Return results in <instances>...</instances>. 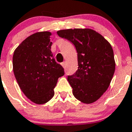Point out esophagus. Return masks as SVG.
I'll return each instance as SVG.
<instances>
[{
	"label": "esophagus",
	"mask_w": 132,
	"mask_h": 132,
	"mask_svg": "<svg viewBox=\"0 0 132 132\" xmlns=\"http://www.w3.org/2000/svg\"><path fill=\"white\" fill-rule=\"evenodd\" d=\"M61 65L63 66V68H65V62H63V63H61Z\"/></svg>",
	"instance_id": "34e87169"
}]
</instances>
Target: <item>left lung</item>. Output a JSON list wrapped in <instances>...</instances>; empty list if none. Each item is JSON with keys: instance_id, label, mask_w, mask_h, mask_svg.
<instances>
[{"instance_id": "1", "label": "left lung", "mask_w": 132, "mask_h": 132, "mask_svg": "<svg viewBox=\"0 0 132 132\" xmlns=\"http://www.w3.org/2000/svg\"><path fill=\"white\" fill-rule=\"evenodd\" d=\"M56 33L73 43L78 53V69L67 78L73 94L85 104L94 103L106 92L115 73L111 45L89 28L61 29Z\"/></svg>"}]
</instances>
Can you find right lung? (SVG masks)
Wrapping results in <instances>:
<instances>
[{
	"label": "right lung",
	"mask_w": 132,
	"mask_h": 132,
	"mask_svg": "<svg viewBox=\"0 0 132 132\" xmlns=\"http://www.w3.org/2000/svg\"><path fill=\"white\" fill-rule=\"evenodd\" d=\"M50 31L33 34L14 51L13 69L19 88L31 102L42 104L54 96V88L64 69L51 52Z\"/></svg>",
	"instance_id": "right-lung-1"
}]
</instances>
